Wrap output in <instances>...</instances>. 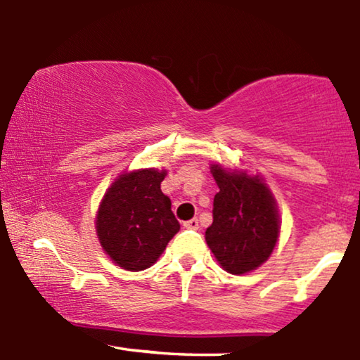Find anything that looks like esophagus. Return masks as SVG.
<instances>
[{
  "instance_id": "34e87169",
  "label": "esophagus",
  "mask_w": 360,
  "mask_h": 360,
  "mask_svg": "<svg viewBox=\"0 0 360 360\" xmlns=\"http://www.w3.org/2000/svg\"><path fill=\"white\" fill-rule=\"evenodd\" d=\"M184 226L188 228V230H198L200 228L197 218H191V220H188V221H184Z\"/></svg>"
}]
</instances>
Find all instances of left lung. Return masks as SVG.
<instances>
[{
	"instance_id": "left-lung-1",
	"label": "left lung",
	"mask_w": 360,
	"mask_h": 360,
	"mask_svg": "<svg viewBox=\"0 0 360 360\" xmlns=\"http://www.w3.org/2000/svg\"><path fill=\"white\" fill-rule=\"evenodd\" d=\"M220 191L213 200V223L205 238L214 258L231 274L253 271L276 246L279 218L274 198L259 176L213 165Z\"/></svg>"
}]
</instances>
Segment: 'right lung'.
Wrapping results in <instances>:
<instances>
[{
	"label": "right lung",
	"mask_w": 360,
	"mask_h": 360,
	"mask_svg": "<svg viewBox=\"0 0 360 360\" xmlns=\"http://www.w3.org/2000/svg\"><path fill=\"white\" fill-rule=\"evenodd\" d=\"M165 170H137L120 175L102 200L97 236L102 248L120 268H150L180 230L170 198L162 193Z\"/></svg>",
	"instance_id": "obj_1"
}]
</instances>
